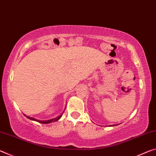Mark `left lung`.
<instances>
[{
	"instance_id": "obj_1",
	"label": "left lung",
	"mask_w": 156,
	"mask_h": 156,
	"mask_svg": "<svg viewBox=\"0 0 156 156\" xmlns=\"http://www.w3.org/2000/svg\"><path fill=\"white\" fill-rule=\"evenodd\" d=\"M115 125H110V126H115Z\"/></svg>"
}]
</instances>
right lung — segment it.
<instances>
[{
	"mask_svg": "<svg viewBox=\"0 0 156 156\" xmlns=\"http://www.w3.org/2000/svg\"><path fill=\"white\" fill-rule=\"evenodd\" d=\"M25 115V114H24ZM26 117H27L28 119H30L31 120H34V121H36V122H38L39 123H42V124H49V123H51V122H56V121L58 120L60 118H61L62 115H60L58 117H57L56 118H53V119L51 120H37L36 118H31V117H29V116H27L26 115H25Z\"/></svg>",
	"mask_w": 156,
	"mask_h": 156,
	"instance_id": "add662e5",
	"label": "right lung"
}]
</instances>
